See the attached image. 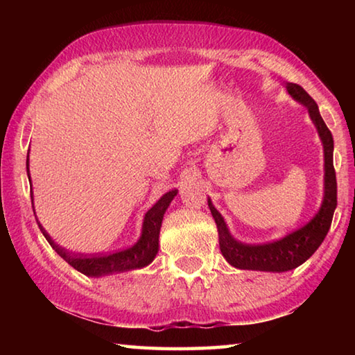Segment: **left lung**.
<instances>
[{
    "label": "left lung",
    "mask_w": 355,
    "mask_h": 355,
    "mask_svg": "<svg viewBox=\"0 0 355 355\" xmlns=\"http://www.w3.org/2000/svg\"><path fill=\"white\" fill-rule=\"evenodd\" d=\"M288 94L294 100H297L304 106H307L310 117L316 125L318 133L321 136L324 146V161H326V175H324V200L321 209L307 225L300 227L299 230L290 233L279 241L266 244H244L233 239L224 219L218 209L208 200V207L216 220L219 232V245L225 260L232 266L239 269H252V271H269V272H285L297 268L305 260L315 254L321 243L326 238L330 224H332L334 211L336 208V177L334 169V137L327 125L318 110L316 101L300 87L299 84L288 83Z\"/></svg>",
    "instance_id": "left-lung-1"
}]
</instances>
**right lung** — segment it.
I'll return each instance as SVG.
<instances>
[{"label": "right lung", "instance_id": "right-lung-1", "mask_svg": "<svg viewBox=\"0 0 355 355\" xmlns=\"http://www.w3.org/2000/svg\"><path fill=\"white\" fill-rule=\"evenodd\" d=\"M26 169H28V178H29V167L26 159ZM177 189L169 191L161 199L155 203V205L148 209L144 219L142 227V236L133 248L123 249L114 254L106 255H83V254H73V252L65 250L61 245H58L50 235L40 227V232L44 233L46 241L55 249L59 255H61L70 266H73L76 271H80L86 275H98L112 274V272H123L130 271V269L147 266L148 263L153 261V258L158 254V238H159V228L161 222H163V216L166 213L167 207L172 202L173 197L177 196ZM31 203H33V194H31ZM35 214V213H34Z\"/></svg>", "mask_w": 355, "mask_h": 355}]
</instances>
